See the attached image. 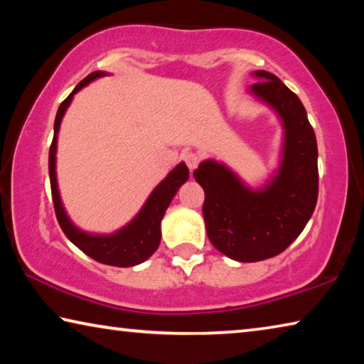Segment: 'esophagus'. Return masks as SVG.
Masks as SVG:
<instances>
[{
    "label": "esophagus",
    "mask_w": 364,
    "mask_h": 364,
    "mask_svg": "<svg viewBox=\"0 0 364 364\" xmlns=\"http://www.w3.org/2000/svg\"><path fill=\"white\" fill-rule=\"evenodd\" d=\"M183 160H184V164L188 165V168L193 171L194 168H197V165H199L200 157L197 156L196 152H186V154H183Z\"/></svg>",
    "instance_id": "obj_1"
}]
</instances>
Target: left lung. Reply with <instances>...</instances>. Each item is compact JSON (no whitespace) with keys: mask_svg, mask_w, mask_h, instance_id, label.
<instances>
[{"mask_svg":"<svg viewBox=\"0 0 364 364\" xmlns=\"http://www.w3.org/2000/svg\"><path fill=\"white\" fill-rule=\"evenodd\" d=\"M250 91L273 106L286 130L279 173L262 191H250L213 160L194 170L204 188L207 236L215 249L237 262L279 255L304 231L318 200L316 136L299 96L273 73L258 70Z\"/></svg>","mask_w":364,"mask_h":364,"instance_id":"8db88e82","label":"left lung"}]
</instances>
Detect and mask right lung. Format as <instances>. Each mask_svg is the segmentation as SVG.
<instances>
[{"mask_svg":"<svg viewBox=\"0 0 364 364\" xmlns=\"http://www.w3.org/2000/svg\"><path fill=\"white\" fill-rule=\"evenodd\" d=\"M102 72H93L88 77L80 82L75 90L60 102L58 109L56 122H54V138L51 147H49V181H51V194L56 218L59 221L60 230L69 237V241L77 245L80 250H83L86 255L93 260L112 264V267H134V264L143 263L146 258H149L157 250L160 244V221L164 218V213L173 199L178 188L189 178V170L184 164H180L152 191L149 199L141 208L138 217L130 225L123 228L119 232L110 234V236H90L85 234L70 223L64 212V207L60 204V197L58 191L56 181V143L60 120H63L65 109L69 107L73 95L88 85L91 80L102 77Z\"/></svg>","mask_w":364,"mask_h":364,"instance_id":"obj_1","label":"right lung"}]
</instances>
